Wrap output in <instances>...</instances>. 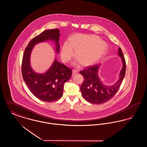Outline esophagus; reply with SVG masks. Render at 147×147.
Instances as JSON below:
<instances>
[{"mask_svg": "<svg viewBox=\"0 0 147 147\" xmlns=\"http://www.w3.org/2000/svg\"><path fill=\"white\" fill-rule=\"evenodd\" d=\"M72 72H73V74H76L78 73L79 71H78V70H76V69H73Z\"/></svg>", "mask_w": 147, "mask_h": 147, "instance_id": "esophagus-1", "label": "esophagus"}]
</instances>
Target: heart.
<instances>
[{
	"label": "heart",
	"mask_w": 147,
	"mask_h": 147,
	"mask_svg": "<svg viewBox=\"0 0 147 147\" xmlns=\"http://www.w3.org/2000/svg\"><path fill=\"white\" fill-rule=\"evenodd\" d=\"M74 50L79 61L84 65H89L96 63L105 55L107 46L94 35L75 34L61 47V55L64 62L70 61L74 56Z\"/></svg>",
	"instance_id": "1"
}]
</instances>
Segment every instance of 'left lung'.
<instances>
[{
	"label": "left lung",
	"instance_id": "8db88e82",
	"mask_svg": "<svg viewBox=\"0 0 147 147\" xmlns=\"http://www.w3.org/2000/svg\"><path fill=\"white\" fill-rule=\"evenodd\" d=\"M118 53L122 62V68L117 82L111 86L103 84L98 76V70L101 64L87 67L80 71L84 77V82L80 87L82 96L88 102L94 104L105 103L112 98L119 89L126 73V61L122 49L119 47Z\"/></svg>",
	"mask_w": 147,
	"mask_h": 147
}]
</instances>
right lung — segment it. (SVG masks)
I'll list each match as a JSON object with an SVG mask.
<instances>
[{"instance_id": "right-lung-1", "label": "right lung", "mask_w": 147, "mask_h": 147, "mask_svg": "<svg viewBox=\"0 0 147 147\" xmlns=\"http://www.w3.org/2000/svg\"><path fill=\"white\" fill-rule=\"evenodd\" d=\"M59 36L60 31L57 28L43 31L29 42L25 49L22 61L23 79L32 94L45 102L55 101L62 96L64 83L71 76V69L55 59L46 73H36L30 65V55L36 44L48 40L55 42L56 52L59 53Z\"/></svg>"}]
</instances>
